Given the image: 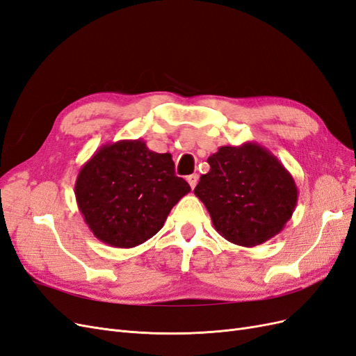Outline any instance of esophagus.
I'll use <instances>...</instances> for the list:
<instances>
[{
	"label": "esophagus",
	"instance_id": "obj_1",
	"mask_svg": "<svg viewBox=\"0 0 356 356\" xmlns=\"http://www.w3.org/2000/svg\"><path fill=\"white\" fill-rule=\"evenodd\" d=\"M197 181H199V175H196V174H193V175H188V177H187V182H188L191 188L196 187Z\"/></svg>",
	"mask_w": 356,
	"mask_h": 356
}]
</instances>
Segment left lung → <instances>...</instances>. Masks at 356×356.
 Returning <instances> with one entry per match:
<instances>
[{"label":"left lung","instance_id":"left-lung-1","mask_svg":"<svg viewBox=\"0 0 356 356\" xmlns=\"http://www.w3.org/2000/svg\"><path fill=\"white\" fill-rule=\"evenodd\" d=\"M195 195L215 230L241 246H257L281 233L293 217L298 190L293 175L268 149L250 141L224 145L208 159Z\"/></svg>","mask_w":356,"mask_h":356}]
</instances>
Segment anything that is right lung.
<instances>
[{"label":"right lung","mask_w":356,"mask_h":356,"mask_svg":"<svg viewBox=\"0 0 356 356\" xmlns=\"http://www.w3.org/2000/svg\"><path fill=\"white\" fill-rule=\"evenodd\" d=\"M169 153L143 139H122L96 149L75 181L79 209L96 239L114 248L144 243L163 227L170 209L190 193Z\"/></svg>","instance_id":"right-lung-1"}]
</instances>
